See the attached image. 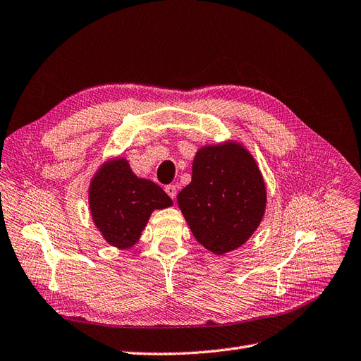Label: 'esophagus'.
<instances>
[{
    "label": "esophagus",
    "mask_w": 361,
    "mask_h": 361,
    "mask_svg": "<svg viewBox=\"0 0 361 361\" xmlns=\"http://www.w3.org/2000/svg\"><path fill=\"white\" fill-rule=\"evenodd\" d=\"M164 191L167 192V195H169L170 198H173V200L176 198V194H178V191H176V186H175V185H167L166 188H164Z\"/></svg>",
    "instance_id": "34e87169"
}]
</instances>
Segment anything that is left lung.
<instances>
[{
    "instance_id": "1",
    "label": "left lung",
    "mask_w": 361,
    "mask_h": 361,
    "mask_svg": "<svg viewBox=\"0 0 361 361\" xmlns=\"http://www.w3.org/2000/svg\"><path fill=\"white\" fill-rule=\"evenodd\" d=\"M178 204L200 244L214 255L241 247L261 224L267 188L252 154L228 140L200 148Z\"/></svg>"
}]
</instances>
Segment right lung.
I'll return each mask as SVG.
<instances>
[{
	"label": "right lung",
	"mask_w": 361,
	"mask_h": 361,
	"mask_svg": "<svg viewBox=\"0 0 361 361\" xmlns=\"http://www.w3.org/2000/svg\"><path fill=\"white\" fill-rule=\"evenodd\" d=\"M90 213L108 244L128 249L137 243L155 209L173 204L152 180L137 178L126 158H112L94 173L89 188Z\"/></svg>",
	"instance_id": "obj_1"
}]
</instances>
